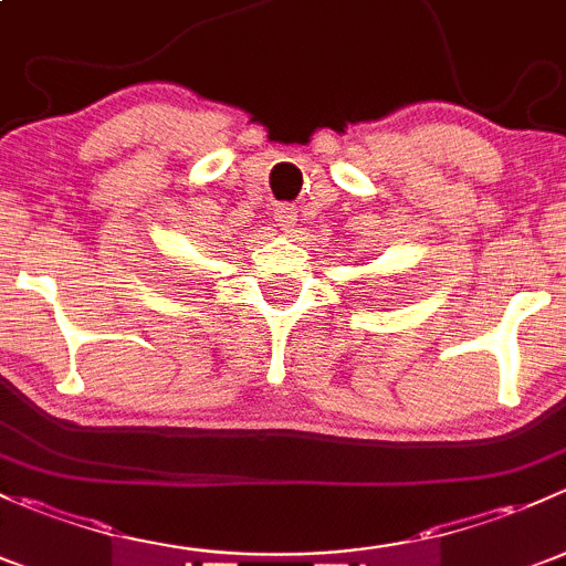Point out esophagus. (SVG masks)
<instances>
[{
    "instance_id": "1",
    "label": "esophagus",
    "mask_w": 566,
    "mask_h": 566,
    "mask_svg": "<svg viewBox=\"0 0 566 566\" xmlns=\"http://www.w3.org/2000/svg\"><path fill=\"white\" fill-rule=\"evenodd\" d=\"M276 221H279V227H282L284 232H290L295 227V221H298V210H295L293 205H279Z\"/></svg>"
}]
</instances>
